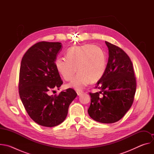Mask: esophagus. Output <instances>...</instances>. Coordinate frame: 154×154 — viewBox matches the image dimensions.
I'll use <instances>...</instances> for the list:
<instances>
[{"mask_svg": "<svg viewBox=\"0 0 154 154\" xmlns=\"http://www.w3.org/2000/svg\"><path fill=\"white\" fill-rule=\"evenodd\" d=\"M83 93L82 91H77V94L78 96H80Z\"/></svg>", "mask_w": 154, "mask_h": 154, "instance_id": "obj_1", "label": "esophagus"}]
</instances>
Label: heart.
I'll list each match as a JSON object with an SVG mask.
<instances>
[{"label":"heart","instance_id":"b5f03b06","mask_svg":"<svg viewBox=\"0 0 154 154\" xmlns=\"http://www.w3.org/2000/svg\"><path fill=\"white\" fill-rule=\"evenodd\" d=\"M67 59L58 58L55 67L64 80L71 81L69 87L82 90L90 82L95 83L103 75L106 69V57L102 48L93 45H84L69 49ZM78 70H76V68Z\"/></svg>","mask_w":154,"mask_h":154}]
</instances>
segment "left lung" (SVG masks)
<instances>
[{
	"label": "left lung",
	"instance_id": "8db88e82",
	"mask_svg": "<svg viewBox=\"0 0 154 154\" xmlns=\"http://www.w3.org/2000/svg\"><path fill=\"white\" fill-rule=\"evenodd\" d=\"M108 60L105 72L97 82L100 91L90 93V116L97 122L112 124L120 120L132 105L137 83L133 64L120 48L107 41Z\"/></svg>",
	"mask_w": 154,
	"mask_h": 154
}]
</instances>
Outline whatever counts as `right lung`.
<instances>
[{"label":"right lung","mask_w":154,"mask_h":154,"mask_svg":"<svg viewBox=\"0 0 154 154\" xmlns=\"http://www.w3.org/2000/svg\"><path fill=\"white\" fill-rule=\"evenodd\" d=\"M61 42L41 41L26 52L21 60L19 93L29 116L38 124L52 127L62 123L77 94L72 88L50 95L63 84L55 67Z\"/></svg>","instance_id":"right-lung-1"}]
</instances>
